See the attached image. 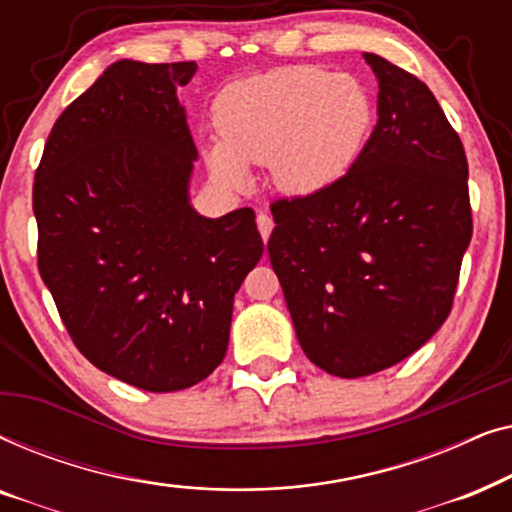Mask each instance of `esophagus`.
Here are the masks:
<instances>
[{"label": "esophagus", "instance_id": "obj_1", "mask_svg": "<svg viewBox=\"0 0 512 512\" xmlns=\"http://www.w3.org/2000/svg\"><path fill=\"white\" fill-rule=\"evenodd\" d=\"M256 223H258V233H261L263 242H268V237L272 233V228H275V223H272V219L265 212H261L256 216Z\"/></svg>", "mask_w": 512, "mask_h": 512}]
</instances>
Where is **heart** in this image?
<instances>
[{"mask_svg": "<svg viewBox=\"0 0 512 512\" xmlns=\"http://www.w3.org/2000/svg\"><path fill=\"white\" fill-rule=\"evenodd\" d=\"M214 121L221 139L207 146V163L221 181L242 186L247 163H270L282 191L310 195L359 158L373 102L352 74L293 65L230 83L216 97Z\"/></svg>", "mask_w": 512, "mask_h": 512, "instance_id": "b5f03b06", "label": "heart"}]
</instances>
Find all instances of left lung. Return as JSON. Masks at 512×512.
<instances>
[{
  "label": "left lung",
  "instance_id": "1",
  "mask_svg": "<svg viewBox=\"0 0 512 512\" xmlns=\"http://www.w3.org/2000/svg\"><path fill=\"white\" fill-rule=\"evenodd\" d=\"M377 125L345 177L272 202L298 342L338 377L380 373L445 324L473 235L464 144L426 83L375 53Z\"/></svg>",
  "mask_w": 512,
  "mask_h": 512
}]
</instances>
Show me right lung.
<instances>
[{
  "instance_id": "1",
  "label": "right lung",
  "mask_w": 512,
  "mask_h": 512,
  "mask_svg": "<svg viewBox=\"0 0 512 512\" xmlns=\"http://www.w3.org/2000/svg\"><path fill=\"white\" fill-rule=\"evenodd\" d=\"M195 69L109 65L55 121L32 191L39 272L74 345L156 394L214 373L263 256L254 209L207 219L188 198L198 149L177 88Z\"/></svg>"
}]
</instances>
